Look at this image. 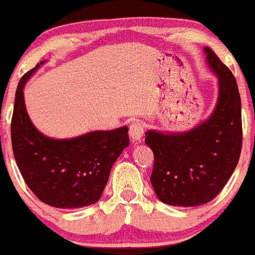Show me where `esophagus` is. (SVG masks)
I'll list each match as a JSON object with an SVG mask.
<instances>
[{
	"label": "esophagus",
	"instance_id": "obj_1",
	"mask_svg": "<svg viewBox=\"0 0 255 255\" xmlns=\"http://www.w3.org/2000/svg\"><path fill=\"white\" fill-rule=\"evenodd\" d=\"M143 132H145V128H143L141 123H132V124L130 125L128 136H130V138L132 142H141Z\"/></svg>",
	"mask_w": 255,
	"mask_h": 255
}]
</instances>
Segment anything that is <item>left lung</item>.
<instances>
[{
	"label": "left lung",
	"mask_w": 255,
	"mask_h": 255,
	"mask_svg": "<svg viewBox=\"0 0 255 255\" xmlns=\"http://www.w3.org/2000/svg\"><path fill=\"white\" fill-rule=\"evenodd\" d=\"M206 62L219 82L214 112L205 122L183 132L146 131L154 154L151 183L162 203L200 206L216 198L231 178L242 148L241 97L235 76L211 49Z\"/></svg>",
	"instance_id": "left-lung-1"
}]
</instances>
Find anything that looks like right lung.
<instances>
[{
	"mask_svg": "<svg viewBox=\"0 0 255 255\" xmlns=\"http://www.w3.org/2000/svg\"><path fill=\"white\" fill-rule=\"evenodd\" d=\"M45 61L20 78L15 91L10 137L15 162L36 198L57 209H80L97 203L113 164L128 146L127 127L91 131L77 137L52 138L31 123L23 89Z\"/></svg>",
	"mask_w": 255,
	"mask_h": 255,
	"instance_id": "right-lung-1",
	"label": "right lung"
}]
</instances>
